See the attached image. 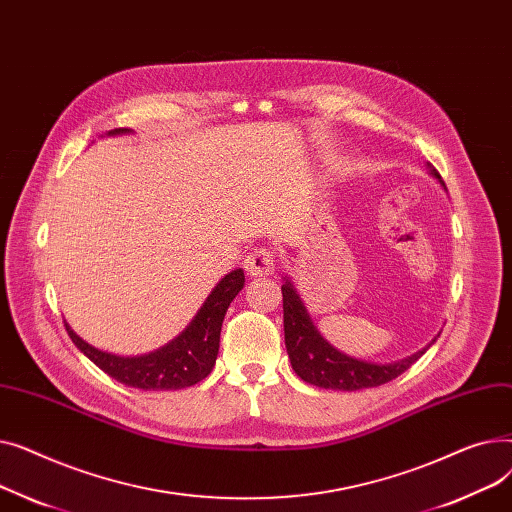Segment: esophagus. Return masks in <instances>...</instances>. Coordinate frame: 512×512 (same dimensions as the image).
Here are the masks:
<instances>
[{
    "label": "esophagus",
    "instance_id": "1",
    "mask_svg": "<svg viewBox=\"0 0 512 512\" xmlns=\"http://www.w3.org/2000/svg\"><path fill=\"white\" fill-rule=\"evenodd\" d=\"M276 255L270 249H253L245 259V270L251 276H263L274 272Z\"/></svg>",
    "mask_w": 512,
    "mask_h": 512
}]
</instances>
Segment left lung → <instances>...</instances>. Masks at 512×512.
Listing matches in <instances>:
<instances>
[{
  "mask_svg": "<svg viewBox=\"0 0 512 512\" xmlns=\"http://www.w3.org/2000/svg\"><path fill=\"white\" fill-rule=\"evenodd\" d=\"M432 168V166H429ZM432 174L440 178L436 168H432ZM442 182V180H440ZM282 309H284V340H286V351L292 363L294 373L299 375L301 380L307 384H313L317 388L326 390H363V388H378L382 384H388L390 380L398 378L400 373H405L429 346L423 351L396 361L388 365H375L367 361H359L353 357H346L344 353L336 351L324 338L319 336L315 330L311 317L307 315L299 294L294 292L292 284L286 280L282 284ZM440 336V334H438Z\"/></svg>",
  "mask_w": 512,
  "mask_h": 512,
  "instance_id": "1",
  "label": "left lung"
}]
</instances>
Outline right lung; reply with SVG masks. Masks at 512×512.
Returning a JSON list of instances; mask_svg holds the SVG:
<instances>
[{
    "mask_svg": "<svg viewBox=\"0 0 512 512\" xmlns=\"http://www.w3.org/2000/svg\"><path fill=\"white\" fill-rule=\"evenodd\" d=\"M128 132V128H116L110 134ZM245 286L242 270L230 272L211 290L207 301L195 315V319L176 336L170 344L161 346L143 357H118L112 353L97 351L95 346L78 338L66 324V332L72 342L85 353L101 371L124 386L139 390H180L195 386L211 373L218 359L220 332L224 315L236 294Z\"/></svg>",
    "mask_w": 512,
    "mask_h": 512,
    "instance_id": "add662e5",
    "label": "right lung"
}]
</instances>
